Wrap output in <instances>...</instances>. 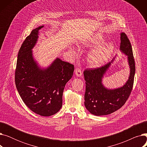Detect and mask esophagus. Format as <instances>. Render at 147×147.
<instances>
[{"instance_id":"1","label":"esophagus","mask_w":147,"mask_h":147,"mask_svg":"<svg viewBox=\"0 0 147 147\" xmlns=\"http://www.w3.org/2000/svg\"><path fill=\"white\" fill-rule=\"evenodd\" d=\"M74 73H75V74L76 76L78 77H80L82 74V71L81 70V69L79 67H77L76 69H75V71H74Z\"/></svg>"}]
</instances>
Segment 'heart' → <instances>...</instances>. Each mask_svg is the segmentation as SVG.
<instances>
[{
  "label": "heart",
  "mask_w": 147,
  "mask_h": 147,
  "mask_svg": "<svg viewBox=\"0 0 147 147\" xmlns=\"http://www.w3.org/2000/svg\"><path fill=\"white\" fill-rule=\"evenodd\" d=\"M104 38L102 35L96 34L92 36L88 41L90 45H97L89 53L88 61L92 65H99L102 64L111 57L114 51V46L111 43L100 42L104 40ZM68 52L73 56H75L77 53V51L73 46L68 48Z\"/></svg>",
  "instance_id": "1"
}]
</instances>
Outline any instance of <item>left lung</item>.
<instances>
[{
  "instance_id": "1",
  "label": "left lung",
  "mask_w": 147,
  "mask_h": 147,
  "mask_svg": "<svg viewBox=\"0 0 147 147\" xmlns=\"http://www.w3.org/2000/svg\"><path fill=\"white\" fill-rule=\"evenodd\" d=\"M120 51L127 56L130 71L128 79L122 86L114 89L107 88L102 82L104 76L117 55L109 63L101 67L86 69L83 72L86 81L84 105L89 113L97 116L110 114L120 109L126 102L132 89L135 64L132 46L125 33H120Z\"/></svg>"
}]
</instances>
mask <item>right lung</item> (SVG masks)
Returning a JSON list of instances; mask_svg holds the SVG:
<instances>
[{"instance_id": "obj_1", "label": "right lung", "mask_w": 147, "mask_h": 147, "mask_svg": "<svg viewBox=\"0 0 147 147\" xmlns=\"http://www.w3.org/2000/svg\"><path fill=\"white\" fill-rule=\"evenodd\" d=\"M43 27L33 30L22 43L18 54L15 81L25 104L36 114L47 117L61 109L63 91L73 77L74 67L58 57L48 67L38 64L33 49L38 39L39 30Z\"/></svg>"}]
</instances>
